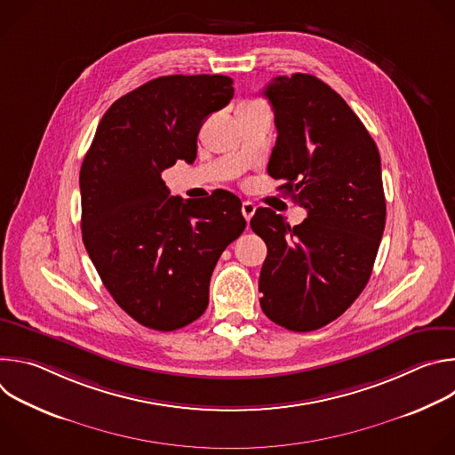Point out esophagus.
<instances>
[{
  "mask_svg": "<svg viewBox=\"0 0 455 455\" xmlns=\"http://www.w3.org/2000/svg\"><path fill=\"white\" fill-rule=\"evenodd\" d=\"M241 212H243L244 220H246V221H250V220H251V216L255 214V205H253L251 202H243V205H241Z\"/></svg>",
  "mask_w": 455,
  "mask_h": 455,
  "instance_id": "1",
  "label": "esophagus"
}]
</instances>
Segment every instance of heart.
I'll return each mask as SVG.
<instances>
[{
    "label": "heart",
    "instance_id": "obj_1",
    "mask_svg": "<svg viewBox=\"0 0 455 455\" xmlns=\"http://www.w3.org/2000/svg\"><path fill=\"white\" fill-rule=\"evenodd\" d=\"M253 102H255V100H253Z\"/></svg>",
    "mask_w": 455,
    "mask_h": 455
}]
</instances>
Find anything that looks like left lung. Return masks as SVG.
<instances>
[{"label":"left lung","instance_id":"1","mask_svg":"<svg viewBox=\"0 0 455 455\" xmlns=\"http://www.w3.org/2000/svg\"><path fill=\"white\" fill-rule=\"evenodd\" d=\"M263 93L277 127L268 174L307 218L290 227L272 209L255 211L250 227L268 248L259 302L279 326L313 331L371 277L385 228L379 153L347 102L315 76H279Z\"/></svg>","mask_w":455,"mask_h":455}]
</instances>
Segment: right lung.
<instances>
[{"mask_svg":"<svg viewBox=\"0 0 455 455\" xmlns=\"http://www.w3.org/2000/svg\"><path fill=\"white\" fill-rule=\"evenodd\" d=\"M227 76H165L129 92L99 122L81 165V228L115 302L139 323L174 331L204 315L223 250L246 221L235 194L169 196L162 172L196 160L204 120L234 97Z\"/></svg>","mask_w":455,"mask_h":455,"instance_id":"obj_1","label":"right lung"}]
</instances>
